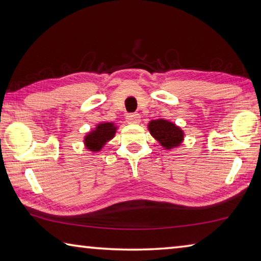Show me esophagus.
Listing matches in <instances>:
<instances>
[{"mask_svg":"<svg viewBox=\"0 0 261 261\" xmlns=\"http://www.w3.org/2000/svg\"><path fill=\"white\" fill-rule=\"evenodd\" d=\"M125 118H126V122L130 123V124H138L140 122L139 114H127Z\"/></svg>","mask_w":261,"mask_h":261,"instance_id":"obj_1","label":"esophagus"}]
</instances>
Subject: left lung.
<instances>
[{"label": "left lung", "mask_w": 261, "mask_h": 261, "mask_svg": "<svg viewBox=\"0 0 261 261\" xmlns=\"http://www.w3.org/2000/svg\"><path fill=\"white\" fill-rule=\"evenodd\" d=\"M149 134L165 149H173L183 143L184 132L173 122L167 120H154L148 123Z\"/></svg>", "instance_id": "1"}]
</instances>
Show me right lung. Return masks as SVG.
I'll return each instance as SVG.
<instances>
[{"label":"right lung","instance_id":"obj_1","mask_svg":"<svg viewBox=\"0 0 261 261\" xmlns=\"http://www.w3.org/2000/svg\"><path fill=\"white\" fill-rule=\"evenodd\" d=\"M117 126L112 122H101L95 129L87 132L84 137V145L91 152H99L110 139L114 138Z\"/></svg>","mask_w":261,"mask_h":261}]
</instances>
